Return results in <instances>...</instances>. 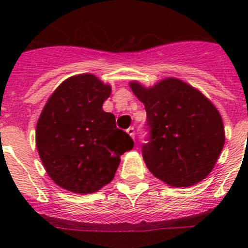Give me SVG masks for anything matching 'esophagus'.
<instances>
[{
  "label": "esophagus",
  "instance_id": "1",
  "mask_svg": "<svg viewBox=\"0 0 248 248\" xmlns=\"http://www.w3.org/2000/svg\"><path fill=\"white\" fill-rule=\"evenodd\" d=\"M127 133H128L132 138H134V136H136V129H134V127H129V128L127 129Z\"/></svg>",
  "mask_w": 248,
  "mask_h": 248
}]
</instances>
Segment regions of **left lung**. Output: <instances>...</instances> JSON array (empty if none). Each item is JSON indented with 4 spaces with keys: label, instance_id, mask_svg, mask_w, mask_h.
Segmentation results:
<instances>
[{
    "label": "left lung",
    "instance_id": "1",
    "mask_svg": "<svg viewBox=\"0 0 248 248\" xmlns=\"http://www.w3.org/2000/svg\"><path fill=\"white\" fill-rule=\"evenodd\" d=\"M146 110L149 142L142 158L149 170L172 187L201 182L214 169L224 145L218 110L201 91L175 78L155 86L129 84Z\"/></svg>",
    "mask_w": 248,
    "mask_h": 248
}]
</instances>
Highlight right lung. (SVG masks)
Returning <instances> with one entry per match:
<instances>
[{"label":"right lung","mask_w":248,"mask_h":248,"mask_svg":"<svg viewBox=\"0 0 248 248\" xmlns=\"http://www.w3.org/2000/svg\"><path fill=\"white\" fill-rule=\"evenodd\" d=\"M111 87L92 74L64 80L37 122L36 144L52 181L74 193H93L115 176L131 137L102 108Z\"/></svg>","instance_id":"right-lung-1"}]
</instances>
